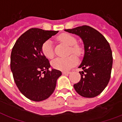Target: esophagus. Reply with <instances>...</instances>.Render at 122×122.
Returning a JSON list of instances; mask_svg holds the SVG:
<instances>
[{
  "instance_id": "obj_1",
  "label": "esophagus",
  "mask_w": 122,
  "mask_h": 122,
  "mask_svg": "<svg viewBox=\"0 0 122 122\" xmlns=\"http://www.w3.org/2000/svg\"><path fill=\"white\" fill-rule=\"evenodd\" d=\"M71 73V72L69 71H63V74H69Z\"/></svg>"
}]
</instances>
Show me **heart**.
Segmentation results:
<instances>
[{"label":"heart","instance_id":"1","mask_svg":"<svg viewBox=\"0 0 122 122\" xmlns=\"http://www.w3.org/2000/svg\"><path fill=\"white\" fill-rule=\"evenodd\" d=\"M60 41L63 42L67 45L70 46V52L76 55H80L81 53V48L78 45H76V39L73 36L67 33H63L58 37ZM41 51L44 56L48 59H52L54 57L55 53L53 51V43L50 40L44 42L41 47ZM77 58L74 55H71L67 58H57L53 60L52 65L55 68L59 70L67 71L71 69L77 63Z\"/></svg>","mask_w":122,"mask_h":122}]
</instances>
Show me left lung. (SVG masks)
<instances>
[{
  "label": "left lung",
  "instance_id": "left-lung-1",
  "mask_svg": "<svg viewBox=\"0 0 122 122\" xmlns=\"http://www.w3.org/2000/svg\"><path fill=\"white\" fill-rule=\"evenodd\" d=\"M64 31L79 36L83 41L84 55L79 68L81 80L74 84L77 92L84 97L97 96L104 91L111 75L113 63L110 45L104 36L89 26L76 27Z\"/></svg>",
  "mask_w": 122,
  "mask_h": 122
}]
</instances>
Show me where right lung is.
I'll list each match as a JSON object with an SVG mask.
<instances>
[{
  "instance_id": "obj_1",
  "label": "right lung",
  "mask_w": 122,
  "mask_h": 122,
  "mask_svg": "<svg viewBox=\"0 0 122 122\" xmlns=\"http://www.w3.org/2000/svg\"><path fill=\"white\" fill-rule=\"evenodd\" d=\"M58 31L31 28L15 42L10 56V69L19 91L31 101L39 102L53 93L56 81L62 73L51 69L49 60L42 53L45 41Z\"/></svg>"
}]
</instances>
